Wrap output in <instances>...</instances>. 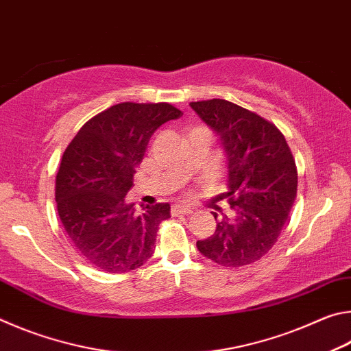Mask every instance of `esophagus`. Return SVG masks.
Listing matches in <instances>:
<instances>
[{
	"label": "esophagus",
	"mask_w": 351,
	"mask_h": 351,
	"mask_svg": "<svg viewBox=\"0 0 351 351\" xmlns=\"http://www.w3.org/2000/svg\"><path fill=\"white\" fill-rule=\"evenodd\" d=\"M193 213V207L186 204H173L171 206V215H189Z\"/></svg>",
	"instance_id": "obj_1"
}]
</instances>
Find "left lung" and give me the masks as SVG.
I'll list each match as a JSON object with an SVG mask.
<instances>
[{
	"instance_id": "left-lung-1",
	"label": "left lung",
	"mask_w": 351,
	"mask_h": 351,
	"mask_svg": "<svg viewBox=\"0 0 351 351\" xmlns=\"http://www.w3.org/2000/svg\"><path fill=\"white\" fill-rule=\"evenodd\" d=\"M218 136L228 164L232 215L218 218L212 237L197 241L215 263L239 268L260 260L276 245L297 193V169L276 125L223 99L190 104Z\"/></svg>"
}]
</instances>
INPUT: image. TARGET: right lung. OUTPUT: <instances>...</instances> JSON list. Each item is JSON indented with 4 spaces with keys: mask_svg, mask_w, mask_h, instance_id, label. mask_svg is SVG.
I'll list each match as a JSON object with an SVG mask.
<instances>
[{
    "mask_svg": "<svg viewBox=\"0 0 351 351\" xmlns=\"http://www.w3.org/2000/svg\"><path fill=\"white\" fill-rule=\"evenodd\" d=\"M181 114L170 104L112 105L90 119L64 150L56 180L58 217L71 245L96 268L121 274L153 255L170 204L136 212L125 195L153 133Z\"/></svg>",
    "mask_w": 351,
    "mask_h": 351,
    "instance_id": "obj_1",
    "label": "right lung"
}]
</instances>
